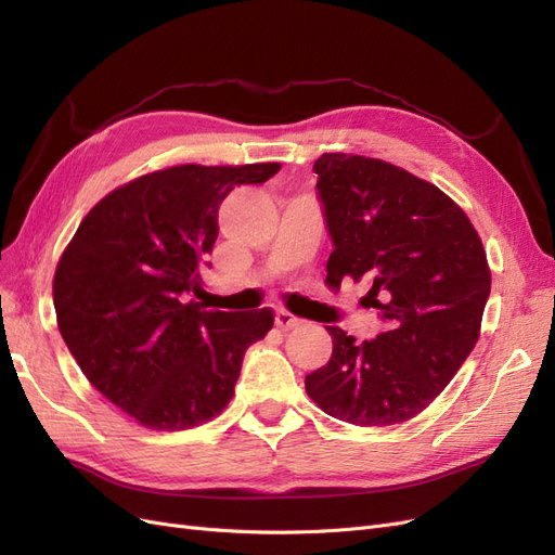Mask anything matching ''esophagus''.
Segmentation results:
<instances>
[{
    "mask_svg": "<svg viewBox=\"0 0 555 555\" xmlns=\"http://www.w3.org/2000/svg\"><path fill=\"white\" fill-rule=\"evenodd\" d=\"M275 324L282 331H289V328H294L298 324V319L292 312H287V310H278L275 312Z\"/></svg>",
    "mask_w": 555,
    "mask_h": 555,
    "instance_id": "34e87169",
    "label": "esophagus"
}]
</instances>
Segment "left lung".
I'll return each mask as SVG.
<instances>
[{"label":"left lung","instance_id":"obj_1","mask_svg":"<svg viewBox=\"0 0 555 555\" xmlns=\"http://www.w3.org/2000/svg\"><path fill=\"white\" fill-rule=\"evenodd\" d=\"M333 251L326 284L365 280L386 331L357 343L328 326L333 354L306 377L326 414L354 426L410 422L475 349L491 268L463 208L389 162L324 153L314 162Z\"/></svg>","mask_w":555,"mask_h":555}]
</instances>
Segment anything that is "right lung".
I'll use <instances>...</instances> for the list:
<instances>
[{
	"label": "right lung",
	"instance_id": "right-lung-1",
	"mask_svg": "<svg viewBox=\"0 0 555 555\" xmlns=\"http://www.w3.org/2000/svg\"><path fill=\"white\" fill-rule=\"evenodd\" d=\"M278 171V162L153 171L106 194L64 247L57 328L82 375L137 424L210 422L233 398L247 347L273 328L271 308L233 314L183 300L201 289L227 194Z\"/></svg>",
	"mask_w": 555,
	"mask_h": 555
}]
</instances>
